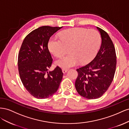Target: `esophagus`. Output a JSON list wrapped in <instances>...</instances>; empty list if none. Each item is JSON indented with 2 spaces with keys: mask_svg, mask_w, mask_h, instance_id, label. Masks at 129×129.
<instances>
[{
  "mask_svg": "<svg viewBox=\"0 0 129 129\" xmlns=\"http://www.w3.org/2000/svg\"><path fill=\"white\" fill-rule=\"evenodd\" d=\"M62 72H63V73H66V72L68 71V69H62Z\"/></svg>",
  "mask_w": 129,
  "mask_h": 129,
  "instance_id": "1",
  "label": "esophagus"
}]
</instances>
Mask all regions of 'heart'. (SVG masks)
Here are the masks:
<instances>
[{
  "instance_id": "b5f03b06",
  "label": "heart",
  "mask_w": 129,
  "mask_h": 129,
  "mask_svg": "<svg viewBox=\"0 0 129 129\" xmlns=\"http://www.w3.org/2000/svg\"><path fill=\"white\" fill-rule=\"evenodd\" d=\"M59 37L60 39L50 38L48 48L56 57L64 55L68 49L69 54L55 62L56 65L63 69L91 61L98 52L101 44L100 35L95 29H69L61 32Z\"/></svg>"
}]
</instances>
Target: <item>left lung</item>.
<instances>
[{"label": "left lung", "mask_w": 129, "mask_h": 129, "mask_svg": "<svg viewBox=\"0 0 129 129\" xmlns=\"http://www.w3.org/2000/svg\"><path fill=\"white\" fill-rule=\"evenodd\" d=\"M102 44L92 61L76 69L75 81L77 92L87 99H96L107 91L114 79L116 67V54L114 44L108 34L97 27Z\"/></svg>", "instance_id": "1"}]
</instances>
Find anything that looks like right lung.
<instances>
[{
    "instance_id": "right-lung-1",
    "label": "right lung",
    "mask_w": 129,
    "mask_h": 129,
    "mask_svg": "<svg viewBox=\"0 0 129 129\" xmlns=\"http://www.w3.org/2000/svg\"><path fill=\"white\" fill-rule=\"evenodd\" d=\"M62 27L44 26L34 29L25 37L19 50L18 66L21 81L37 99L52 96L62 81L63 74L58 66L48 72L53 58L48 48L50 38Z\"/></svg>"
}]
</instances>
